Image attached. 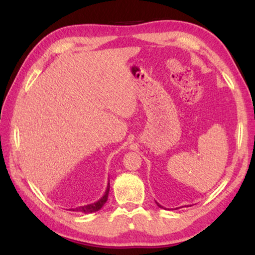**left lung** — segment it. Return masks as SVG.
<instances>
[{
    "mask_svg": "<svg viewBox=\"0 0 255 255\" xmlns=\"http://www.w3.org/2000/svg\"><path fill=\"white\" fill-rule=\"evenodd\" d=\"M156 204H157V206L159 207V208H163V206H161V205H159V204H158V202H156ZM175 209H178V208H175Z\"/></svg>",
    "mask_w": 255,
    "mask_h": 255,
    "instance_id": "left-lung-1",
    "label": "left lung"
}]
</instances>
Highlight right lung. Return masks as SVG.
Instances as JSON below:
<instances>
[{"label": "right lung", "instance_id": "right-lung-1", "mask_svg": "<svg viewBox=\"0 0 255 255\" xmlns=\"http://www.w3.org/2000/svg\"><path fill=\"white\" fill-rule=\"evenodd\" d=\"M109 190H110V183H108L105 195L101 197V199H99L97 202H93V204H90V205H86V206H81V207H77V208H73L72 210L73 211H79V213H84V214L96 213V211L100 210L102 208V206L107 202L108 195H109Z\"/></svg>", "mask_w": 255, "mask_h": 255}]
</instances>
